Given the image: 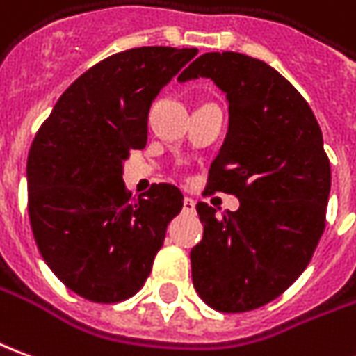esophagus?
Returning a JSON list of instances; mask_svg holds the SVG:
<instances>
[{
  "label": "esophagus",
  "mask_w": 356,
  "mask_h": 356,
  "mask_svg": "<svg viewBox=\"0 0 356 356\" xmlns=\"http://www.w3.org/2000/svg\"><path fill=\"white\" fill-rule=\"evenodd\" d=\"M195 210H196L195 200L186 196L185 200H183V212H185V213H195Z\"/></svg>",
  "instance_id": "1"
}]
</instances>
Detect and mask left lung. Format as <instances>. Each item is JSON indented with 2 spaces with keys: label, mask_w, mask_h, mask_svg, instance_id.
Segmentation results:
<instances>
[{
  "label": "left lung",
  "mask_w": 356,
  "mask_h": 356,
  "mask_svg": "<svg viewBox=\"0 0 356 356\" xmlns=\"http://www.w3.org/2000/svg\"><path fill=\"white\" fill-rule=\"evenodd\" d=\"M212 79L229 104V129L206 193L238 198L216 216L196 204L202 241L191 250L196 293L220 312L277 299L305 272L325 227L332 186L322 131L307 100L273 67L235 54H204L179 83Z\"/></svg>",
  "instance_id": "8db88e82"
}]
</instances>
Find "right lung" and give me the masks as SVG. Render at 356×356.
Segmentation results:
<instances>
[{
	"instance_id": "add662e5",
	"label": "right lung",
	"mask_w": 356,
	"mask_h": 356,
	"mask_svg": "<svg viewBox=\"0 0 356 356\" xmlns=\"http://www.w3.org/2000/svg\"><path fill=\"white\" fill-rule=\"evenodd\" d=\"M198 54L148 46L115 54L67 88L29 152V216L44 262L92 302L133 297L183 208L170 183L133 198L123 161L148 138L160 90Z\"/></svg>"
}]
</instances>
